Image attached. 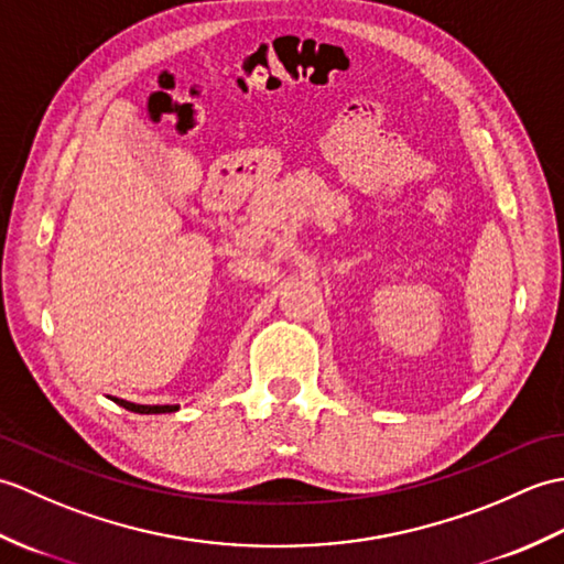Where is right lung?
Returning a JSON list of instances; mask_svg holds the SVG:
<instances>
[{
    "label": "right lung",
    "instance_id": "1",
    "mask_svg": "<svg viewBox=\"0 0 564 564\" xmlns=\"http://www.w3.org/2000/svg\"><path fill=\"white\" fill-rule=\"evenodd\" d=\"M121 406H126L128 412H135V414H166V412H174L178 406L174 404H133V402H126V400H116Z\"/></svg>",
    "mask_w": 564,
    "mask_h": 564
}]
</instances>
